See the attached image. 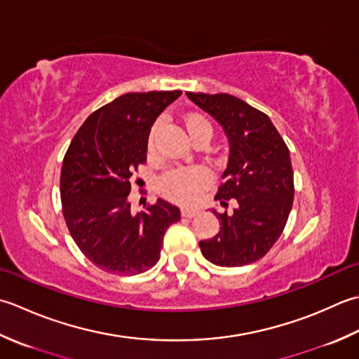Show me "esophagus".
I'll return each mask as SVG.
<instances>
[{"label":"esophagus","instance_id":"obj_1","mask_svg":"<svg viewBox=\"0 0 359 359\" xmlns=\"http://www.w3.org/2000/svg\"><path fill=\"white\" fill-rule=\"evenodd\" d=\"M181 215L186 217V218H194L195 215H198V209H194V208H182V209H181Z\"/></svg>","mask_w":359,"mask_h":359}]
</instances>
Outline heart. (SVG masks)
Listing matches in <instances>:
<instances>
[{
  "label": "heart",
  "instance_id": "heart-1",
  "mask_svg": "<svg viewBox=\"0 0 359 359\" xmlns=\"http://www.w3.org/2000/svg\"><path fill=\"white\" fill-rule=\"evenodd\" d=\"M186 128L189 131L190 137H194L200 131H209L212 135V127L206 118L200 114H189L186 118ZM163 121L158 119L153 123V127L149 133L147 147L151 150L155 147L156 135ZM212 181V173L204 165H187V167H178V169H172L163 175L159 181L161 192L170 200L178 201L181 204H192L201 192L206 189Z\"/></svg>",
  "mask_w": 359,
  "mask_h": 359
}]
</instances>
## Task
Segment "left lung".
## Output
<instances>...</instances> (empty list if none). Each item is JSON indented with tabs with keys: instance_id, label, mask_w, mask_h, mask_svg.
Wrapping results in <instances>:
<instances>
[{
	"instance_id": "1",
	"label": "left lung",
	"mask_w": 359,
	"mask_h": 359,
	"mask_svg": "<svg viewBox=\"0 0 359 359\" xmlns=\"http://www.w3.org/2000/svg\"><path fill=\"white\" fill-rule=\"evenodd\" d=\"M220 123L229 144L228 165L215 200L233 214L212 212L222 228L200 241L204 257L218 266H243L262 259L280 237L294 200L290 150L265 113L231 94L186 93Z\"/></svg>"
}]
</instances>
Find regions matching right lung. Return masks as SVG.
I'll return each instance as SVG.
<instances>
[{
    "label": "right lung",
    "mask_w": 359,
    "mask_h": 359,
    "mask_svg": "<svg viewBox=\"0 0 359 359\" xmlns=\"http://www.w3.org/2000/svg\"><path fill=\"white\" fill-rule=\"evenodd\" d=\"M181 91L127 93L96 109L65 155L60 196L79 250L104 271L135 276L159 260L167 228L181 215L158 198L141 214L130 209L131 180L147 156L149 133Z\"/></svg>",
    "instance_id": "1"
}]
</instances>
